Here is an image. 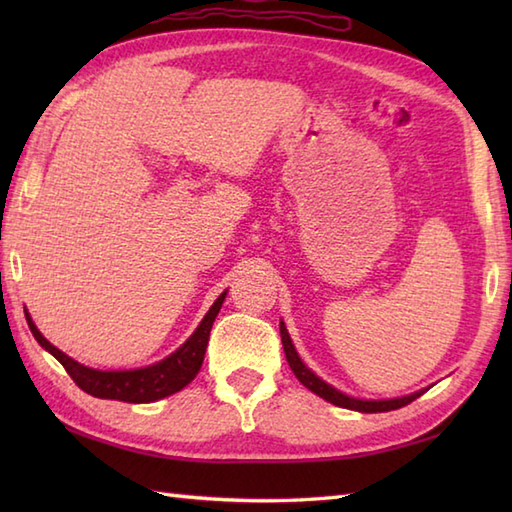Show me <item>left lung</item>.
<instances>
[{
  "label": "left lung",
  "instance_id": "left-lung-1",
  "mask_svg": "<svg viewBox=\"0 0 512 512\" xmlns=\"http://www.w3.org/2000/svg\"><path fill=\"white\" fill-rule=\"evenodd\" d=\"M279 332H281V343H284V352H286V361L290 365L292 372L299 378V383H303V387H308L314 394L321 396L323 400L332 402L336 407H343V409H354V411H361V413H380V411H391V409H400L409 405L416 398H420L424 391H416V394L411 396H402V398H391V400H358L352 396H345L341 394L339 389H334L332 385L325 383L317 374L310 372V369L303 365V361L299 358L295 345L290 341V334L286 330L284 321L279 323Z\"/></svg>",
  "mask_w": 512,
  "mask_h": 512
}]
</instances>
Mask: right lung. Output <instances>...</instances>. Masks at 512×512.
Returning <instances> with one entry per match:
<instances>
[{
	"instance_id": "add662e5",
	"label": "right lung",
	"mask_w": 512,
	"mask_h": 512,
	"mask_svg": "<svg viewBox=\"0 0 512 512\" xmlns=\"http://www.w3.org/2000/svg\"><path fill=\"white\" fill-rule=\"evenodd\" d=\"M224 297L226 292H222V295L215 299L211 310L206 312V317L189 336L187 343L178 347L171 356L162 358L160 363L140 367V369H127V372H101V369H92L76 363L74 358L57 350V347H54L46 336L37 330V325L32 323L28 312H26V321L37 343L43 347V350H48L54 358H57V361L65 367V372L70 374V378L85 391V394H90L94 398L123 400V402H134V405H140V402H154V400L176 394V391L187 387L191 380L198 376L204 361L206 345H209L213 321L222 308Z\"/></svg>"
}]
</instances>
